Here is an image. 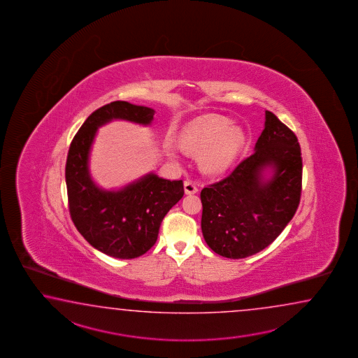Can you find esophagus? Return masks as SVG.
<instances>
[{
    "instance_id": "esophagus-1",
    "label": "esophagus",
    "mask_w": 358,
    "mask_h": 358,
    "mask_svg": "<svg viewBox=\"0 0 358 358\" xmlns=\"http://www.w3.org/2000/svg\"><path fill=\"white\" fill-rule=\"evenodd\" d=\"M184 192H185V194H194V193H197V182H192V180H185L184 182Z\"/></svg>"
}]
</instances>
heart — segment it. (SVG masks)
Instances as JSON below:
<instances>
[{
  "label": "heart",
  "mask_w": 358,
  "mask_h": 358,
  "mask_svg": "<svg viewBox=\"0 0 358 358\" xmlns=\"http://www.w3.org/2000/svg\"><path fill=\"white\" fill-rule=\"evenodd\" d=\"M245 136L239 127L220 115H203L182 130L179 145L188 152H201L199 165L202 170L219 176L234 165L243 150ZM169 155H174L168 147Z\"/></svg>",
  "instance_id": "obj_1"
}]
</instances>
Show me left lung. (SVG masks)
<instances>
[{
	"label": "left lung",
	"instance_id": "obj_1",
	"mask_svg": "<svg viewBox=\"0 0 358 358\" xmlns=\"http://www.w3.org/2000/svg\"><path fill=\"white\" fill-rule=\"evenodd\" d=\"M302 157L297 137L265 111L255 153L221 182L201 192L206 243L227 259H244L266 248L297 211Z\"/></svg>",
	"mask_w": 358,
	"mask_h": 358
}]
</instances>
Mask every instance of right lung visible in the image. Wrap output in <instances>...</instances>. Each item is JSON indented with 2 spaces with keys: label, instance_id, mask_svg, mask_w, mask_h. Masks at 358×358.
Masks as SVG:
<instances>
[{
  "label": "right lung",
  "instance_id": "1",
  "mask_svg": "<svg viewBox=\"0 0 358 358\" xmlns=\"http://www.w3.org/2000/svg\"><path fill=\"white\" fill-rule=\"evenodd\" d=\"M153 115L151 107L115 101L87 117L69 148L65 179L71 220L93 248L115 259H136L156 243L161 222L182 199L184 188L182 180L148 173L120 189H103L90 171L92 145L107 122L148 127Z\"/></svg>",
  "mask_w": 358,
  "mask_h": 358
}]
</instances>
